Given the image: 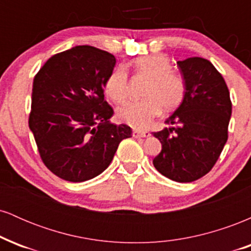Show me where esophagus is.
Listing matches in <instances>:
<instances>
[{"label":"esophagus","instance_id":"1","mask_svg":"<svg viewBox=\"0 0 251 251\" xmlns=\"http://www.w3.org/2000/svg\"><path fill=\"white\" fill-rule=\"evenodd\" d=\"M132 135H133L134 138H146L150 137L151 133H150L149 131H138V129H134V131L132 132Z\"/></svg>","mask_w":251,"mask_h":251}]
</instances>
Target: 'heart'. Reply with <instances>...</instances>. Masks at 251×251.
<instances>
[{
	"label": "heart",
	"mask_w": 251,
	"mask_h": 251,
	"mask_svg": "<svg viewBox=\"0 0 251 251\" xmlns=\"http://www.w3.org/2000/svg\"><path fill=\"white\" fill-rule=\"evenodd\" d=\"M132 68L138 75L149 79L140 101L125 103L118 109L120 122L135 128H144L160 111L171 112L180 105L185 94V82L181 75L171 70L169 57L163 54L139 56L132 61ZM105 93L112 101L123 103L128 94V74L123 66L109 73L105 81Z\"/></svg>",
	"instance_id": "b5f03b06"
}]
</instances>
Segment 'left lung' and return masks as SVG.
<instances>
[{"mask_svg":"<svg viewBox=\"0 0 251 251\" xmlns=\"http://www.w3.org/2000/svg\"><path fill=\"white\" fill-rule=\"evenodd\" d=\"M185 80L183 102L168 125L153 132L162 151L153 165L169 179L190 183L214 168L227 140L231 100L222 74L209 60L189 57L178 61Z\"/></svg>","mask_w":251,"mask_h":251,"instance_id":"1","label":"left lung"}]
</instances>
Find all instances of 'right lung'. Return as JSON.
I'll use <instances>...</instances> for the list:
<instances>
[{
	"label": "right lung",
	"mask_w": 251,
	"mask_h": 251,
	"mask_svg": "<svg viewBox=\"0 0 251 251\" xmlns=\"http://www.w3.org/2000/svg\"><path fill=\"white\" fill-rule=\"evenodd\" d=\"M116 57L92 46L53 55L34 76L29 128L43 164L61 179L80 183L105 171L118 146L132 137L109 123L103 86Z\"/></svg>",
	"instance_id": "right-lung-1"
}]
</instances>
